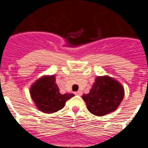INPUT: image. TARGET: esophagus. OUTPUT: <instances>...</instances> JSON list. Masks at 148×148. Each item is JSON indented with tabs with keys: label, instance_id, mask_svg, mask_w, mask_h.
<instances>
[{
	"label": "esophagus",
	"instance_id": "esophagus-1",
	"mask_svg": "<svg viewBox=\"0 0 148 148\" xmlns=\"http://www.w3.org/2000/svg\"><path fill=\"white\" fill-rule=\"evenodd\" d=\"M74 93L77 95H82V92H81V91H77V92H75Z\"/></svg>",
	"mask_w": 148,
	"mask_h": 148
}]
</instances>
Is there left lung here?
Returning <instances> with one entry per match:
<instances>
[{
    "instance_id": "1",
    "label": "left lung",
    "mask_w": 148,
    "mask_h": 148,
    "mask_svg": "<svg viewBox=\"0 0 148 148\" xmlns=\"http://www.w3.org/2000/svg\"><path fill=\"white\" fill-rule=\"evenodd\" d=\"M124 87L110 77L95 78L88 94L82 96L87 109L95 116H102L115 111L124 98Z\"/></svg>"
}]
</instances>
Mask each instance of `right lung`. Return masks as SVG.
Returning a JSON list of instances; mask_svg holds the SVG:
<instances>
[{"label": "right lung", "mask_w": 148, "mask_h": 148, "mask_svg": "<svg viewBox=\"0 0 148 148\" xmlns=\"http://www.w3.org/2000/svg\"><path fill=\"white\" fill-rule=\"evenodd\" d=\"M30 95L40 111L53 113L62 109L73 94L60 93L54 75L40 78L30 88Z\"/></svg>", "instance_id": "add662e5"}]
</instances>
